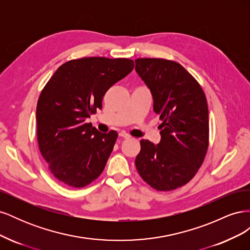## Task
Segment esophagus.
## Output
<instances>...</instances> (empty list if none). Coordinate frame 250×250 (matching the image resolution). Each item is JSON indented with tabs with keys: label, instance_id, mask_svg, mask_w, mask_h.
Wrapping results in <instances>:
<instances>
[{
	"label": "esophagus",
	"instance_id": "1",
	"mask_svg": "<svg viewBox=\"0 0 250 250\" xmlns=\"http://www.w3.org/2000/svg\"><path fill=\"white\" fill-rule=\"evenodd\" d=\"M119 135H120L121 138H123V139H130V135H129V134H127L126 132H123V131H122V132H120V133H119Z\"/></svg>",
	"mask_w": 250,
	"mask_h": 250
}]
</instances>
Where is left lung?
<instances>
[{
    "mask_svg": "<svg viewBox=\"0 0 250 250\" xmlns=\"http://www.w3.org/2000/svg\"><path fill=\"white\" fill-rule=\"evenodd\" d=\"M135 72L153 98L163 123L161 142L141 141L140 176L157 191H172L197 173L208 147V108L199 83L183 65L161 58L135 59Z\"/></svg>",
    "mask_w": 250,
    "mask_h": 250,
    "instance_id": "obj_1",
    "label": "left lung"
}]
</instances>
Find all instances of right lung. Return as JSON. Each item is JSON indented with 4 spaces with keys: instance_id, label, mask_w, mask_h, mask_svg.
I'll use <instances>...</instances> for the list:
<instances>
[{
    "instance_id": "obj_1",
    "label": "right lung",
    "mask_w": 250,
    "mask_h": 250,
    "mask_svg": "<svg viewBox=\"0 0 250 250\" xmlns=\"http://www.w3.org/2000/svg\"><path fill=\"white\" fill-rule=\"evenodd\" d=\"M127 58L84 57L60 65L42 90L36 107L37 142L51 173L83 188L100 176L118 138L86 119L102 108L107 89L133 70Z\"/></svg>"
}]
</instances>
